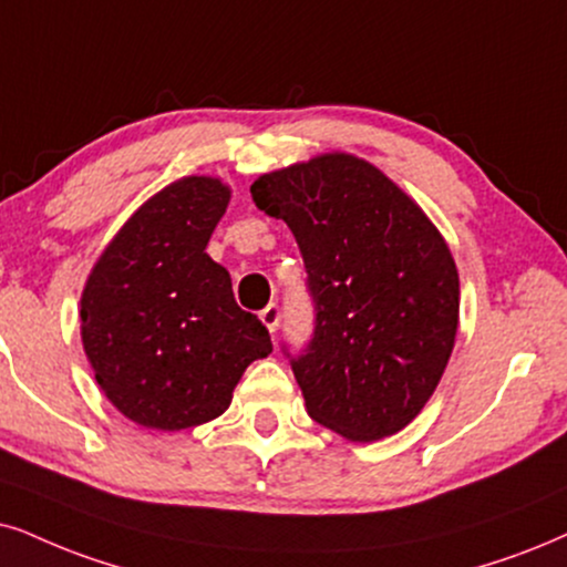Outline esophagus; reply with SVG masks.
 Listing matches in <instances>:
<instances>
[{
  "label": "esophagus",
  "instance_id": "obj_1",
  "mask_svg": "<svg viewBox=\"0 0 567 567\" xmlns=\"http://www.w3.org/2000/svg\"><path fill=\"white\" fill-rule=\"evenodd\" d=\"M261 321L267 324L269 332H277L279 329V319H282V313H279V306L277 303H269L267 308H261Z\"/></svg>",
  "mask_w": 567,
  "mask_h": 567
}]
</instances>
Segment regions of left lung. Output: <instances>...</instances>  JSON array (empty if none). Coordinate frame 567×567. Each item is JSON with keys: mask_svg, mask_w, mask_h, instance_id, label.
Listing matches in <instances>:
<instances>
[{"mask_svg": "<svg viewBox=\"0 0 567 567\" xmlns=\"http://www.w3.org/2000/svg\"><path fill=\"white\" fill-rule=\"evenodd\" d=\"M303 256L313 334L292 355L306 411L346 440L400 432L440 384L461 285L447 243L374 164L350 154L269 172L250 185Z\"/></svg>", "mask_w": 567, "mask_h": 567, "instance_id": "left-lung-1", "label": "left lung"}]
</instances>
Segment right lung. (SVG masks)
<instances>
[{
  "mask_svg": "<svg viewBox=\"0 0 567 567\" xmlns=\"http://www.w3.org/2000/svg\"><path fill=\"white\" fill-rule=\"evenodd\" d=\"M230 204L214 177H183L114 235L81 298L93 374L135 424L190 429L227 411L235 384L271 353L269 329L235 303L206 243Z\"/></svg>",
  "mask_w": 567,
  "mask_h": 567,
  "instance_id": "right-lung-1",
  "label": "right lung"
}]
</instances>
